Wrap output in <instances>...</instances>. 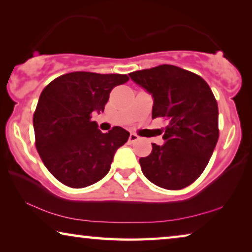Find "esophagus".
Segmentation results:
<instances>
[{"instance_id":"obj_1","label":"esophagus","mask_w":252,"mask_h":252,"mask_svg":"<svg viewBox=\"0 0 252 252\" xmlns=\"http://www.w3.org/2000/svg\"><path fill=\"white\" fill-rule=\"evenodd\" d=\"M139 139V135H137L135 133H131L130 137H129V141L132 143V142H135Z\"/></svg>"}]
</instances>
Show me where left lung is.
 I'll list each match as a JSON object with an SVG mask.
<instances>
[{
	"label": "left lung",
	"instance_id": "obj_1",
	"mask_svg": "<svg viewBox=\"0 0 252 252\" xmlns=\"http://www.w3.org/2000/svg\"><path fill=\"white\" fill-rule=\"evenodd\" d=\"M154 97L153 119L167 121L165 145L139 159L141 170L161 189H185L201 176L219 139L217 99L201 76L174 65L130 73Z\"/></svg>",
	"mask_w": 252,
	"mask_h": 252
}]
</instances>
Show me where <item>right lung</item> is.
Segmentation results:
<instances>
[{
    "label": "right lung",
    "mask_w": 252,
    "mask_h": 252,
    "mask_svg": "<svg viewBox=\"0 0 252 252\" xmlns=\"http://www.w3.org/2000/svg\"><path fill=\"white\" fill-rule=\"evenodd\" d=\"M129 81L122 74L73 71L43 89L33 113L35 148L53 176L71 189H83L105 176L118 148L130 133L113 126L103 133L92 121L103 112L115 86Z\"/></svg>",
    "instance_id": "add662e5"
}]
</instances>
